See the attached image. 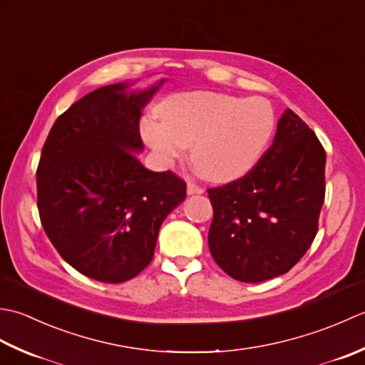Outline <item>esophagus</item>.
Instances as JSON below:
<instances>
[{
	"label": "esophagus",
	"instance_id": "obj_1",
	"mask_svg": "<svg viewBox=\"0 0 365 365\" xmlns=\"http://www.w3.org/2000/svg\"><path fill=\"white\" fill-rule=\"evenodd\" d=\"M205 190L200 187V185H197V184H193V182H187V193L189 195H193V193H203Z\"/></svg>",
	"mask_w": 365,
	"mask_h": 365
}]
</instances>
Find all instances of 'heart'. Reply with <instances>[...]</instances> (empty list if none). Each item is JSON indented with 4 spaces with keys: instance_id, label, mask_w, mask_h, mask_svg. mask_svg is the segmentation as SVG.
<instances>
[{
    "instance_id": "b5f03b06",
    "label": "heart",
    "mask_w": 365,
    "mask_h": 365,
    "mask_svg": "<svg viewBox=\"0 0 365 365\" xmlns=\"http://www.w3.org/2000/svg\"><path fill=\"white\" fill-rule=\"evenodd\" d=\"M162 121L145 120L141 137L158 159L172 165L190 146L197 172L214 182L249 175L269 150L277 116L264 98L219 91H184L159 106Z\"/></svg>"
}]
</instances>
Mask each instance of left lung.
<instances>
[{"mask_svg": "<svg viewBox=\"0 0 365 365\" xmlns=\"http://www.w3.org/2000/svg\"><path fill=\"white\" fill-rule=\"evenodd\" d=\"M326 153L315 132L287 108L262 162L240 180L207 189L214 262L240 282L282 276L314 242L324 203Z\"/></svg>", "mask_w": 365, "mask_h": 365, "instance_id": "obj_1", "label": "left lung"}]
</instances>
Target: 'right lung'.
<instances>
[{
    "label": "right lung",
    "mask_w": 365,
    "mask_h": 365,
    "mask_svg": "<svg viewBox=\"0 0 365 365\" xmlns=\"http://www.w3.org/2000/svg\"><path fill=\"white\" fill-rule=\"evenodd\" d=\"M165 80L86 94L51 128L37 165V210L58 254L83 276L121 284L151 263L162 222L185 198L173 172L145 168L135 153L141 110Z\"/></svg>",
    "instance_id": "1"
}]
</instances>
